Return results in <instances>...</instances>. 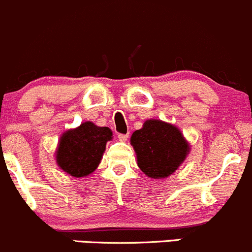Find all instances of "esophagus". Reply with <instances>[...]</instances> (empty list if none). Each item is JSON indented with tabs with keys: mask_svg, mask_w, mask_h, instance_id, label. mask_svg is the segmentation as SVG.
Masks as SVG:
<instances>
[{
	"mask_svg": "<svg viewBox=\"0 0 252 252\" xmlns=\"http://www.w3.org/2000/svg\"><path fill=\"white\" fill-rule=\"evenodd\" d=\"M118 138L120 142H126L127 138H128V134H118Z\"/></svg>",
	"mask_w": 252,
	"mask_h": 252,
	"instance_id": "34e87169",
	"label": "esophagus"
}]
</instances>
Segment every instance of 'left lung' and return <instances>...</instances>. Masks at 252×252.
Masks as SVG:
<instances>
[{
	"label": "left lung",
	"instance_id": "obj_1",
	"mask_svg": "<svg viewBox=\"0 0 252 252\" xmlns=\"http://www.w3.org/2000/svg\"><path fill=\"white\" fill-rule=\"evenodd\" d=\"M137 165L152 180H165L176 172L190 152V144L177 126L158 119L144 121L131 136Z\"/></svg>",
	"mask_w": 252,
	"mask_h": 252
}]
</instances>
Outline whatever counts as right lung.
Listing matches in <instances>:
<instances>
[{
	"mask_svg": "<svg viewBox=\"0 0 252 252\" xmlns=\"http://www.w3.org/2000/svg\"><path fill=\"white\" fill-rule=\"evenodd\" d=\"M111 139L113 132L109 127L85 121L61 136L56 149L57 165L71 177H86L100 164L107 143Z\"/></svg>",
	"mask_w": 252,
	"mask_h": 252,
	"instance_id": "obj_1",
	"label": "right lung"
}]
</instances>
